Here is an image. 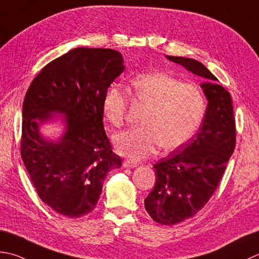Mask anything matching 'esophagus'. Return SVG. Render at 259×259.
Wrapping results in <instances>:
<instances>
[{
  "label": "esophagus",
  "instance_id": "34e87169",
  "mask_svg": "<svg viewBox=\"0 0 259 259\" xmlns=\"http://www.w3.org/2000/svg\"><path fill=\"white\" fill-rule=\"evenodd\" d=\"M122 166L125 167V168H134V167L137 166V163H133L130 160H124L122 163Z\"/></svg>",
  "mask_w": 259,
  "mask_h": 259
}]
</instances>
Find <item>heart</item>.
Here are the masks:
<instances>
[{
	"mask_svg": "<svg viewBox=\"0 0 259 259\" xmlns=\"http://www.w3.org/2000/svg\"><path fill=\"white\" fill-rule=\"evenodd\" d=\"M131 95L147 106L141 126L113 137L115 150L134 160L147 158L161 146L175 150L186 145L199 129L206 101L199 86L183 83L164 72L144 73L131 80ZM129 100L116 86L106 91L102 102L103 114L114 126L125 120Z\"/></svg>",
	"mask_w": 259,
	"mask_h": 259,
	"instance_id": "1",
	"label": "heart"
}]
</instances>
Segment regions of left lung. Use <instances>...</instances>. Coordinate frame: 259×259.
<instances>
[{"label": "left lung", "instance_id": "8db88e82", "mask_svg": "<svg viewBox=\"0 0 259 259\" xmlns=\"http://www.w3.org/2000/svg\"><path fill=\"white\" fill-rule=\"evenodd\" d=\"M167 58L206 80L201 84L207 108L199 133L175 153L154 165L156 184L145 199L154 221L165 226L194 217L214 193L236 147V121L230 93L195 59Z\"/></svg>", "mask_w": 259, "mask_h": 259}]
</instances>
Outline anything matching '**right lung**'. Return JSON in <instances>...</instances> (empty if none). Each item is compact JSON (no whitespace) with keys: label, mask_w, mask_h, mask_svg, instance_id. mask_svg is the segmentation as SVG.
Here are the masks:
<instances>
[{"label":"right lung","mask_w":259,"mask_h":259,"mask_svg":"<svg viewBox=\"0 0 259 259\" xmlns=\"http://www.w3.org/2000/svg\"><path fill=\"white\" fill-rule=\"evenodd\" d=\"M123 58L109 48H74L40 70L22 108L21 157L45 204L79 218L98 204L105 175L122 165L103 126V98L123 72ZM54 113L65 115L66 131L57 143L38 133Z\"/></svg>","instance_id":"add662e5"}]
</instances>
